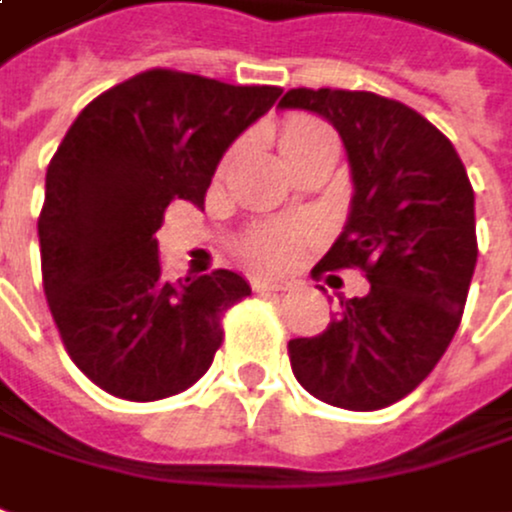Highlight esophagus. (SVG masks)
Listing matches in <instances>:
<instances>
[{"label": "esophagus", "instance_id": "1", "mask_svg": "<svg viewBox=\"0 0 512 512\" xmlns=\"http://www.w3.org/2000/svg\"><path fill=\"white\" fill-rule=\"evenodd\" d=\"M291 285H294L291 280H285V277H269V274L252 280V288H255V291H288Z\"/></svg>", "mask_w": 512, "mask_h": 512}]
</instances>
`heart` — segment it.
I'll use <instances>...</instances> for the list:
<instances>
[{
    "mask_svg": "<svg viewBox=\"0 0 512 512\" xmlns=\"http://www.w3.org/2000/svg\"><path fill=\"white\" fill-rule=\"evenodd\" d=\"M280 151H283L285 162L294 159L302 151L322 145V142H336L330 128L316 123L311 117H294L280 128L277 134ZM243 255L255 266H285L294 257L300 255V235L294 229L277 227V224H263L255 227L246 238H243Z\"/></svg>",
    "mask_w": 512,
    "mask_h": 512,
    "instance_id": "1",
    "label": "heart"
}]
</instances>
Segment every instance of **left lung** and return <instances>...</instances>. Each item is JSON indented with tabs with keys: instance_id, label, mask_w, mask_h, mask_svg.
Wrapping results in <instances>:
<instances>
[{
	"instance_id": "obj_1",
	"label": "left lung",
	"mask_w": 512,
	"mask_h": 512,
	"mask_svg": "<svg viewBox=\"0 0 512 512\" xmlns=\"http://www.w3.org/2000/svg\"><path fill=\"white\" fill-rule=\"evenodd\" d=\"M280 109L325 117L344 142L353 198L342 235L316 263L361 269L319 336L291 339V370L314 398L373 412L406 398L460 328L476 266L474 187L460 154L398 100L344 89H291Z\"/></svg>"
}]
</instances>
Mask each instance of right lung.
<instances>
[{"label": "right lung", "mask_w": 512, "mask_h": 512, "mask_svg": "<svg viewBox=\"0 0 512 512\" xmlns=\"http://www.w3.org/2000/svg\"><path fill=\"white\" fill-rule=\"evenodd\" d=\"M280 95L148 69L69 125L38 215L41 274L66 353L109 395L159 401L210 370L252 288L229 269L165 280L156 229L173 198L204 204L221 156Z\"/></svg>", "instance_id": "1"}]
</instances>
